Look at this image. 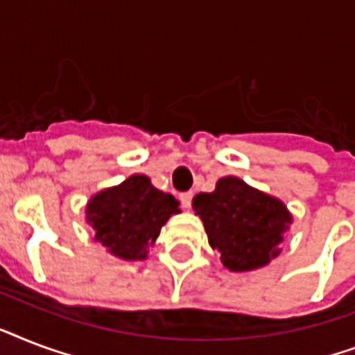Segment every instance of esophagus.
<instances>
[{
    "label": "esophagus",
    "instance_id": "esophagus-1",
    "mask_svg": "<svg viewBox=\"0 0 355 355\" xmlns=\"http://www.w3.org/2000/svg\"><path fill=\"white\" fill-rule=\"evenodd\" d=\"M191 199H193V193H191V191L180 193V202H182V208H186V210H188L189 206H191Z\"/></svg>",
    "mask_w": 355,
    "mask_h": 355
}]
</instances>
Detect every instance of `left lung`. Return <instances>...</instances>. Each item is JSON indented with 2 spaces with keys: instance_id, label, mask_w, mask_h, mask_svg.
Instances as JSON below:
<instances>
[{
  "instance_id": "obj_1",
  "label": "left lung",
  "mask_w": 355,
  "mask_h": 355,
  "mask_svg": "<svg viewBox=\"0 0 355 355\" xmlns=\"http://www.w3.org/2000/svg\"><path fill=\"white\" fill-rule=\"evenodd\" d=\"M191 206L205 223L211 248L234 272L259 269L276 258L293 221L280 199L250 188L237 177L217 180L216 191L195 195Z\"/></svg>"
}]
</instances>
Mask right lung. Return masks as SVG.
<instances>
[{"label": "right lung", "instance_id": "add662e5", "mask_svg": "<svg viewBox=\"0 0 355 355\" xmlns=\"http://www.w3.org/2000/svg\"><path fill=\"white\" fill-rule=\"evenodd\" d=\"M175 214L178 200L150 184L145 175L96 193L86 206V221L108 252L123 259H145L160 228Z\"/></svg>", "mask_w": 355, "mask_h": 355}]
</instances>
